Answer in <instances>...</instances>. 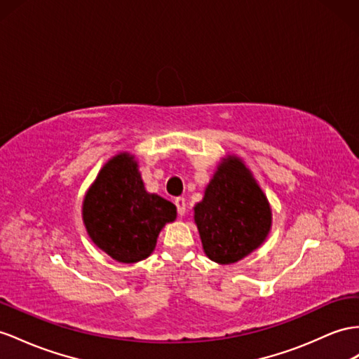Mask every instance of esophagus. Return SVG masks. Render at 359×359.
<instances>
[{
  "label": "esophagus",
  "mask_w": 359,
  "mask_h": 359,
  "mask_svg": "<svg viewBox=\"0 0 359 359\" xmlns=\"http://www.w3.org/2000/svg\"><path fill=\"white\" fill-rule=\"evenodd\" d=\"M174 203H176V208H177V214L182 217L185 215L187 212V201L183 197H177L176 200H174Z\"/></svg>",
  "instance_id": "1"
}]
</instances>
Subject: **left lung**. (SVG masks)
Listing matches in <instances>:
<instances>
[{"label":"left lung","mask_w":359,"mask_h":359,"mask_svg":"<svg viewBox=\"0 0 359 359\" xmlns=\"http://www.w3.org/2000/svg\"><path fill=\"white\" fill-rule=\"evenodd\" d=\"M203 250L217 264H233L265 241L271 209L250 170L236 156L218 165L205 197L194 208Z\"/></svg>","instance_id":"obj_1"}]
</instances>
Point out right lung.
<instances>
[{
    "instance_id": "1",
    "label": "right lung",
    "mask_w": 359,
    "mask_h": 359,
    "mask_svg": "<svg viewBox=\"0 0 359 359\" xmlns=\"http://www.w3.org/2000/svg\"><path fill=\"white\" fill-rule=\"evenodd\" d=\"M171 201L144 188L137 162L128 153L110 159L83 200V223L94 244L118 262L149 258L162 227L176 219Z\"/></svg>"
}]
</instances>
